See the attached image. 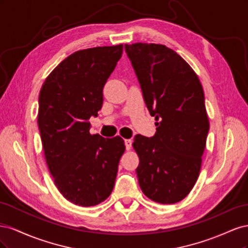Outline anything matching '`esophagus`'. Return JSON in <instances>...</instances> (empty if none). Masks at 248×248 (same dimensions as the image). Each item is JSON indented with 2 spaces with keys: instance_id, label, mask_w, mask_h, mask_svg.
<instances>
[{
  "instance_id": "esophagus-1",
  "label": "esophagus",
  "mask_w": 248,
  "mask_h": 248,
  "mask_svg": "<svg viewBox=\"0 0 248 248\" xmlns=\"http://www.w3.org/2000/svg\"><path fill=\"white\" fill-rule=\"evenodd\" d=\"M124 142H125L126 150H129L131 148V145H132V140H125Z\"/></svg>"
}]
</instances>
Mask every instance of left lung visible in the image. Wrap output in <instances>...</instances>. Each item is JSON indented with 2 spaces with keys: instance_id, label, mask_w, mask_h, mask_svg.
Here are the masks:
<instances>
[{
  "instance_id": "1",
  "label": "left lung",
  "mask_w": 248,
  "mask_h": 248,
  "mask_svg": "<svg viewBox=\"0 0 248 248\" xmlns=\"http://www.w3.org/2000/svg\"><path fill=\"white\" fill-rule=\"evenodd\" d=\"M147 108L155 117L152 138L137 134L141 191L160 204L182 201L196 184L209 120L198 76L176 51L161 44H125Z\"/></svg>"
}]
</instances>
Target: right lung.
<instances>
[{"mask_svg": "<svg viewBox=\"0 0 248 248\" xmlns=\"http://www.w3.org/2000/svg\"><path fill=\"white\" fill-rule=\"evenodd\" d=\"M122 52L123 44L73 52L40 90L38 126L47 167L59 191L74 205H98L114 188L124 140L91 134L88 120L98 116L103 87Z\"/></svg>", "mask_w": 248, "mask_h": 248, "instance_id": "right-lung-1", "label": "right lung"}]
</instances>
